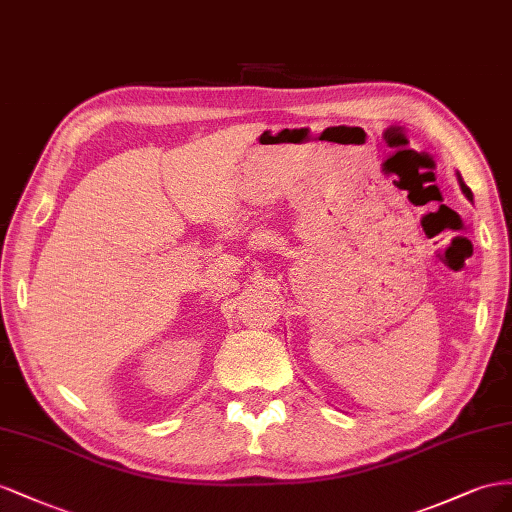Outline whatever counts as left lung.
<instances>
[{"label": "left lung", "mask_w": 512, "mask_h": 512, "mask_svg": "<svg viewBox=\"0 0 512 512\" xmlns=\"http://www.w3.org/2000/svg\"><path fill=\"white\" fill-rule=\"evenodd\" d=\"M459 184H461V191H463V193H465V197H467V199H470V201H472V197H474V195H472V191H470V188H467V186H465V182H463V180H461V175H459Z\"/></svg>", "instance_id": "obj_1"}]
</instances>
